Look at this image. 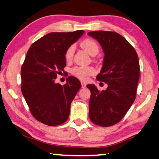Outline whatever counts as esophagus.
Segmentation results:
<instances>
[{
    "mask_svg": "<svg viewBox=\"0 0 159 159\" xmlns=\"http://www.w3.org/2000/svg\"><path fill=\"white\" fill-rule=\"evenodd\" d=\"M81 84H82V88H84V87H86V86H87V84H86V83L84 82H82Z\"/></svg>",
    "mask_w": 159,
    "mask_h": 159,
    "instance_id": "esophagus-1",
    "label": "esophagus"
}]
</instances>
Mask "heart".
<instances>
[{"label":"heart","mask_w":159,"mask_h":159,"mask_svg":"<svg viewBox=\"0 0 159 159\" xmlns=\"http://www.w3.org/2000/svg\"><path fill=\"white\" fill-rule=\"evenodd\" d=\"M81 45L89 54L95 56L99 52V46L96 42L91 38H86L81 42ZM75 47L72 44L69 46L65 52L66 61H70L73 57ZM72 74L81 80H87L89 77L95 73V69L91 66H76L71 70Z\"/></svg>","instance_id":"obj_1"}]
</instances>
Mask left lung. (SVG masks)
I'll return each instance as SVG.
<instances>
[{
	"label": "left lung",
	"instance_id": "left-lung-1",
	"mask_svg": "<svg viewBox=\"0 0 159 159\" xmlns=\"http://www.w3.org/2000/svg\"><path fill=\"white\" fill-rule=\"evenodd\" d=\"M96 39L105 53L103 65L96 80L107 83L106 90L93 84L91 91L90 120L100 126L119 123L134 102L140 76L138 56L133 47L119 33L97 30L88 33Z\"/></svg>",
	"mask_w": 159,
	"mask_h": 159
}]
</instances>
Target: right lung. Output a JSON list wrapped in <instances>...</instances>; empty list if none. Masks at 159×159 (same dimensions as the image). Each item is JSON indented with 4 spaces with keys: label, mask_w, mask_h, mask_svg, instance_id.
<instances>
[{
    "label": "right lung",
    "mask_w": 159,
    "mask_h": 159,
    "mask_svg": "<svg viewBox=\"0 0 159 159\" xmlns=\"http://www.w3.org/2000/svg\"><path fill=\"white\" fill-rule=\"evenodd\" d=\"M84 32L48 33L31 44L22 64V94L33 117L47 126L67 121L71 102L82 87L73 76L67 78L63 86L55 80L66 67V50Z\"/></svg>",
    "instance_id": "1"
}]
</instances>
